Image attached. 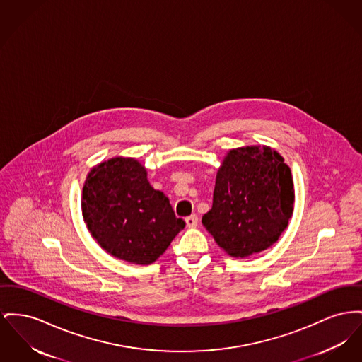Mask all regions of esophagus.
Masks as SVG:
<instances>
[{"label": "esophagus", "mask_w": 362, "mask_h": 362, "mask_svg": "<svg viewBox=\"0 0 362 362\" xmlns=\"http://www.w3.org/2000/svg\"><path fill=\"white\" fill-rule=\"evenodd\" d=\"M197 224H198V216L197 214H192V216H189V217H186V226L187 227H197Z\"/></svg>", "instance_id": "1"}]
</instances>
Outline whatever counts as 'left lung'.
Returning <instances> with one entry per match:
<instances>
[{
  "label": "left lung",
  "mask_w": 362,
  "mask_h": 362,
  "mask_svg": "<svg viewBox=\"0 0 362 362\" xmlns=\"http://www.w3.org/2000/svg\"><path fill=\"white\" fill-rule=\"evenodd\" d=\"M293 208V176L283 157L271 148L246 146L224 158L202 224L224 252L245 258L276 242Z\"/></svg>",
  "instance_id": "obj_1"
}]
</instances>
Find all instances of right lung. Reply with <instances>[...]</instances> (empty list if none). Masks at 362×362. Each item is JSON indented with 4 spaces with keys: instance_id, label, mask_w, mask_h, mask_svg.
Returning a JSON list of instances; mask_svg holds the SVG:
<instances>
[{
    "instance_id": "add662e5",
    "label": "right lung",
    "mask_w": 362,
    "mask_h": 362,
    "mask_svg": "<svg viewBox=\"0 0 362 362\" xmlns=\"http://www.w3.org/2000/svg\"><path fill=\"white\" fill-rule=\"evenodd\" d=\"M82 211L88 231L105 252L138 265L154 262L186 226L164 192L150 186L146 170L124 157L90 170Z\"/></svg>"
}]
</instances>
